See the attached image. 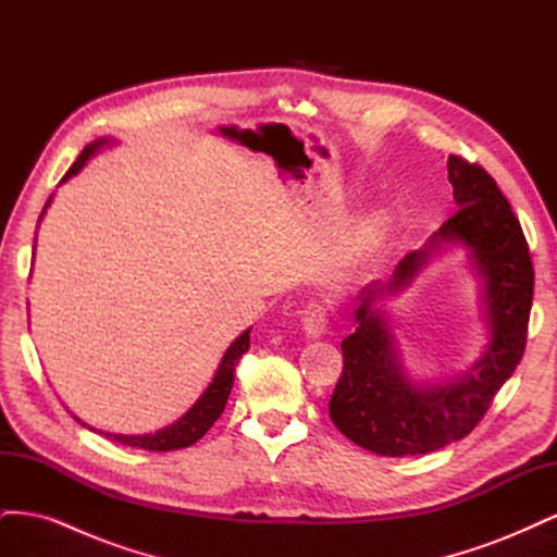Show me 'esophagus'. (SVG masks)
<instances>
[{"label": "esophagus", "mask_w": 557, "mask_h": 557, "mask_svg": "<svg viewBox=\"0 0 557 557\" xmlns=\"http://www.w3.org/2000/svg\"><path fill=\"white\" fill-rule=\"evenodd\" d=\"M325 327H327V313L325 309L320 305H311L305 313V318H301V330H305V334L309 336V339H320V336L325 334Z\"/></svg>", "instance_id": "obj_1"}]
</instances>
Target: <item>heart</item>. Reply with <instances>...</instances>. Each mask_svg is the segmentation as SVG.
<instances>
[{"instance_id": "1", "label": "heart", "mask_w": 557, "mask_h": 557, "mask_svg": "<svg viewBox=\"0 0 557 557\" xmlns=\"http://www.w3.org/2000/svg\"><path fill=\"white\" fill-rule=\"evenodd\" d=\"M393 232V218L385 211H374L364 215L356 227V237H352V246L360 258H369L387 242Z\"/></svg>"}]
</instances>
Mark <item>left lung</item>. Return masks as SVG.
Here are the masks:
<instances>
[{"mask_svg": "<svg viewBox=\"0 0 557 557\" xmlns=\"http://www.w3.org/2000/svg\"><path fill=\"white\" fill-rule=\"evenodd\" d=\"M448 181L460 209L391 281L367 283L352 311L356 332L342 342L344 374L330 399L332 423L376 455H425L460 442L479 425L518 367L528 339L534 269L525 234L497 183L479 164L450 156ZM462 245L482 281L488 342L467 373L446 382L413 380L400 360L392 321L375 305L406 289L440 251Z\"/></svg>", "mask_w": 557, "mask_h": 557, "instance_id": "1", "label": "left lung"}]
</instances>
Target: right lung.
<instances>
[{
	"label": "right lung",
	"mask_w": 557,
	"mask_h": 557,
	"mask_svg": "<svg viewBox=\"0 0 557 557\" xmlns=\"http://www.w3.org/2000/svg\"><path fill=\"white\" fill-rule=\"evenodd\" d=\"M113 144H115V141L109 139V137H102V139H97V141L88 144L86 148H83V153H81L78 160L70 166V172L64 174V178H62L60 183H66L72 176H76V174L83 170V166L88 164L90 158H95V156L99 153V150L109 148V146H113ZM50 201H53V195L48 197L46 207H44V211H41V215H39V223H41V218H44L46 209L50 207ZM35 248H37V246H35ZM248 348H250V327H248L246 332H242V334L237 336V339H234V342L227 346L225 356L221 358V364H218L215 374H213V379H211L207 391L201 393L199 399L193 404V407H190L188 411H185L178 420H174L172 425H166V428H162V430H158V432H150V434H113V432H102V430H97V432H99V434H107L109 440H113V442H117V444L134 446V448H144V450H158V453H162V450H178V448L193 446L195 442H199L201 436H205V434L211 430V425H213L215 420L221 418V413L225 411V404H227V397H230L232 385H234V367H237L239 358L244 356V352H246ZM74 418H76V416H74ZM76 420H78V423H81L83 428H88V430L95 432L92 425L83 423L81 418H76Z\"/></svg>",
	"instance_id": "right-lung-1"
}]
</instances>
